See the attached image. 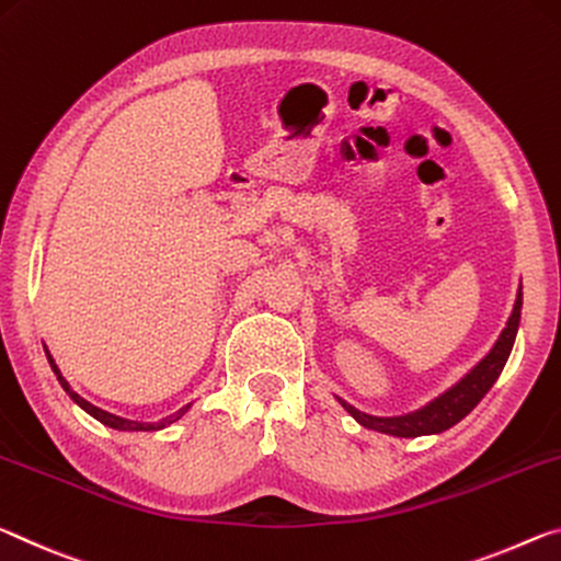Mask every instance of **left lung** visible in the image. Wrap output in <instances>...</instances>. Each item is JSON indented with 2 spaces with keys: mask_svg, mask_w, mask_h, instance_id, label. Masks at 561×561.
Wrapping results in <instances>:
<instances>
[{
  "mask_svg": "<svg viewBox=\"0 0 561 561\" xmlns=\"http://www.w3.org/2000/svg\"><path fill=\"white\" fill-rule=\"evenodd\" d=\"M519 316H522V288L517 293V300H514L512 316L507 320V328L502 330L497 343L492 345V351L477 363L470 373L465 375L460 382H455L453 388L445 390L439 398L433 402H427L425 408H420L415 412H408V415H394V417H378V415H367V412H360L353 408L351 402H345L343 398L341 405L351 412V415L360 422L363 427L375 430V433H385L392 437H420V435H437L445 433L453 425H457L465 415L477 408L484 394L490 392V388L497 382L500 373L507 357L512 353L514 337H517V328H519Z\"/></svg>",
  "mask_w": 561,
  "mask_h": 561,
  "instance_id": "1",
  "label": "left lung"
}]
</instances>
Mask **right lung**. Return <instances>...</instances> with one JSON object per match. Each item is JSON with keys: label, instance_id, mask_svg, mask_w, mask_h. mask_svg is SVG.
<instances>
[{"label": "right lung", "instance_id": "1", "mask_svg": "<svg viewBox=\"0 0 561 561\" xmlns=\"http://www.w3.org/2000/svg\"><path fill=\"white\" fill-rule=\"evenodd\" d=\"M44 351H47V347H44ZM47 357H49V365H51V370H54V375H57V380H59V385L64 390L69 392V398L77 402V405L81 408V410H87L91 417H96L101 425H106V427H114V430H124V433H153V430H163V427H169V425H173V422L176 420H181L183 415H186L188 412V408H191V402L186 408H181L179 412H173V415H169V417H163V420H159V422H136V420H126V417H118V415H112V412H106V410H101V408H96V405H91L89 400H84L81 398V394H77L71 390V385L64 380V375H61V370L57 367V363H54V357L49 355V351H47Z\"/></svg>", "mask_w": 561, "mask_h": 561}]
</instances>
